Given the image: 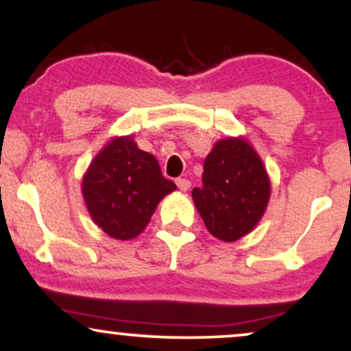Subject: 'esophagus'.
<instances>
[{
	"mask_svg": "<svg viewBox=\"0 0 351 351\" xmlns=\"http://www.w3.org/2000/svg\"><path fill=\"white\" fill-rule=\"evenodd\" d=\"M176 184H178V188L181 191H188L189 188H191V183H189V180L186 178H178L176 180Z\"/></svg>",
	"mask_w": 351,
	"mask_h": 351,
	"instance_id": "obj_1",
	"label": "esophagus"
}]
</instances>
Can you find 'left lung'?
Masks as SVG:
<instances>
[{
	"mask_svg": "<svg viewBox=\"0 0 351 351\" xmlns=\"http://www.w3.org/2000/svg\"><path fill=\"white\" fill-rule=\"evenodd\" d=\"M191 196L208 231L224 243H234L263 217L271 198V181L252 145L229 136L209 152L203 186L193 189Z\"/></svg>",
	"mask_w": 351,
	"mask_h": 351,
	"instance_id": "obj_1",
	"label": "left lung"
}]
</instances>
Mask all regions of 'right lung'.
<instances>
[{
  "instance_id": "add662e5",
  "label": "right lung",
  "mask_w": 351,
  "mask_h": 351,
  "mask_svg": "<svg viewBox=\"0 0 351 351\" xmlns=\"http://www.w3.org/2000/svg\"><path fill=\"white\" fill-rule=\"evenodd\" d=\"M176 184L162 175L152 153L128 136H115L88 165L82 195L88 215L114 239H134Z\"/></svg>"
}]
</instances>
